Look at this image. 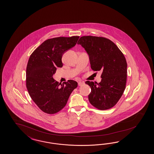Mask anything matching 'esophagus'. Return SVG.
Segmentation results:
<instances>
[{"label": "esophagus", "instance_id": "obj_1", "mask_svg": "<svg viewBox=\"0 0 154 154\" xmlns=\"http://www.w3.org/2000/svg\"><path fill=\"white\" fill-rule=\"evenodd\" d=\"M78 84H79V86H82L85 84V82L83 81H79Z\"/></svg>", "mask_w": 154, "mask_h": 154}]
</instances>
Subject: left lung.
I'll return each instance as SVG.
<instances>
[{
  "label": "left lung",
  "mask_w": 154,
  "mask_h": 154,
  "mask_svg": "<svg viewBox=\"0 0 154 154\" xmlns=\"http://www.w3.org/2000/svg\"><path fill=\"white\" fill-rule=\"evenodd\" d=\"M77 44L82 45L88 53L91 69L102 71L101 82H85L91 88L89 101L100 110L112 108L119 101L126 88L128 64L124 54L106 38L83 36Z\"/></svg>",
  "instance_id": "obj_1"
}]
</instances>
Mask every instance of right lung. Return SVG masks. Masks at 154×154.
<instances>
[{"label": "right lung", "instance_id": "obj_1", "mask_svg": "<svg viewBox=\"0 0 154 154\" xmlns=\"http://www.w3.org/2000/svg\"><path fill=\"white\" fill-rule=\"evenodd\" d=\"M79 36L53 38L43 42L30 55L26 69V87L30 97L44 112L54 114L66 105L78 83L68 80L62 84L53 78L62 57L76 45Z\"/></svg>", "mask_w": 154, "mask_h": 154}]
</instances>
